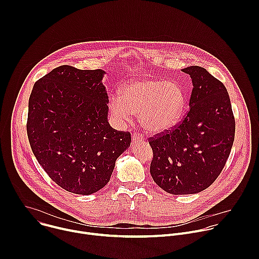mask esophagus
<instances>
[{
    "mask_svg": "<svg viewBox=\"0 0 259 259\" xmlns=\"http://www.w3.org/2000/svg\"><path fill=\"white\" fill-rule=\"evenodd\" d=\"M142 140V135L138 134V133H135L132 135V143H136V142H139Z\"/></svg>",
    "mask_w": 259,
    "mask_h": 259,
    "instance_id": "34e87169",
    "label": "esophagus"
}]
</instances>
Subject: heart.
I'll list each match as a JSON object with an SVG mask.
<instances>
[{
  "mask_svg": "<svg viewBox=\"0 0 259 259\" xmlns=\"http://www.w3.org/2000/svg\"><path fill=\"white\" fill-rule=\"evenodd\" d=\"M108 106L121 124L130 123L133 115H138L147 131L162 134L181 121L187 106V94L177 82L140 77L124 84L119 98H110Z\"/></svg>",
  "mask_w": 259,
  "mask_h": 259,
  "instance_id": "1",
  "label": "heart"
}]
</instances>
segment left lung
Returning a JSON list of instances; mask_svg holds the SVG:
<instances>
[{"mask_svg":"<svg viewBox=\"0 0 259 259\" xmlns=\"http://www.w3.org/2000/svg\"><path fill=\"white\" fill-rule=\"evenodd\" d=\"M182 71L193 83L189 112L176 128L150 140L152 177L172 195L197 194L211 186L231 154L236 127L225 85L201 66Z\"/></svg>","mask_w":259,"mask_h":259,"instance_id":"obj_1","label":"left lung"}]
</instances>
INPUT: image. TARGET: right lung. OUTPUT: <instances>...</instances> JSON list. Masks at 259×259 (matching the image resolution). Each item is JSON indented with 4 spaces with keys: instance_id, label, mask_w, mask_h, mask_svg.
Masks as SVG:
<instances>
[{
    "instance_id": "obj_1",
    "label": "right lung",
    "mask_w": 259,
    "mask_h": 259,
    "mask_svg": "<svg viewBox=\"0 0 259 259\" xmlns=\"http://www.w3.org/2000/svg\"><path fill=\"white\" fill-rule=\"evenodd\" d=\"M102 69L61 65L33 85L27 136L34 157L63 190L88 196L109 181L131 135L107 121Z\"/></svg>"
}]
</instances>
